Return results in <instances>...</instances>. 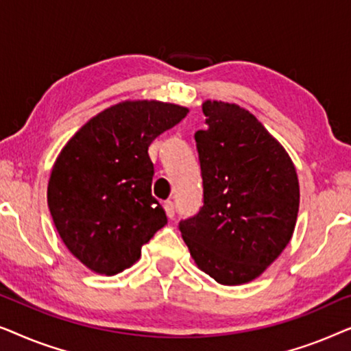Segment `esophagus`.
Returning <instances> with one entry per match:
<instances>
[{"instance_id": "34e87169", "label": "esophagus", "mask_w": 351, "mask_h": 351, "mask_svg": "<svg viewBox=\"0 0 351 351\" xmlns=\"http://www.w3.org/2000/svg\"><path fill=\"white\" fill-rule=\"evenodd\" d=\"M165 210H166V215L169 219H174V215H176V206H174V203H172L171 199H167V201H165Z\"/></svg>"}]
</instances>
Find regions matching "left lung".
I'll return each mask as SVG.
<instances>
[{"instance_id": "8db88e82", "label": "left lung", "mask_w": 351, "mask_h": 351, "mask_svg": "<svg viewBox=\"0 0 351 351\" xmlns=\"http://www.w3.org/2000/svg\"><path fill=\"white\" fill-rule=\"evenodd\" d=\"M203 113L208 128L195 134L203 206L179 228L201 270L238 286L261 276L291 241L299 179L281 143L247 110L206 100Z\"/></svg>"}]
</instances>
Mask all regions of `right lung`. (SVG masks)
I'll return each instance as SVG.
<instances>
[{"mask_svg": "<svg viewBox=\"0 0 351 351\" xmlns=\"http://www.w3.org/2000/svg\"><path fill=\"white\" fill-rule=\"evenodd\" d=\"M180 105L126 100L89 119L62 148L47 206L62 241L89 270L117 275L167 223L152 195L148 147L186 117Z\"/></svg>", "mask_w": 351, "mask_h": 351, "instance_id": "obj_1", "label": "right lung"}]
</instances>
